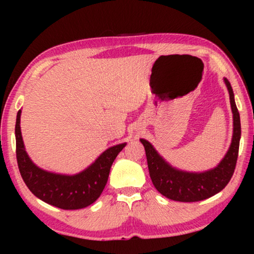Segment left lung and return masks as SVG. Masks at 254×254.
Returning a JSON list of instances; mask_svg holds the SVG:
<instances>
[{"instance_id": "1", "label": "left lung", "mask_w": 254, "mask_h": 254, "mask_svg": "<svg viewBox=\"0 0 254 254\" xmlns=\"http://www.w3.org/2000/svg\"><path fill=\"white\" fill-rule=\"evenodd\" d=\"M230 95V104L234 113V136L230 149L217 168L202 173L183 172L164 162L152 145L142 138L147 155L149 175L156 190L169 199L180 202H195L221 192L230 182L238 158L239 140H241V118L236 106L234 91L228 79H224Z\"/></svg>"}]
</instances>
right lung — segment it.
I'll return each mask as SVG.
<instances>
[{
	"label": "right lung",
	"mask_w": 254,
	"mask_h": 254,
	"mask_svg": "<svg viewBox=\"0 0 254 254\" xmlns=\"http://www.w3.org/2000/svg\"><path fill=\"white\" fill-rule=\"evenodd\" d=\"M20 110L16 119V157L20 176L29 190L44 202L61 209H82L98 199L109 179L110 170L126 143L107 149L84 171L62 176L44 171L27 156L20 133Z\"/></svg>",
	"instance_id": "right-lung-1"
}]
</instances>
